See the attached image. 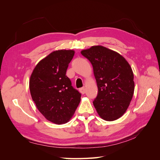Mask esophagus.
<instances>
[{
    "label": "esophagus",
    "instance_id": "34e87169",
    "mask_svg": "<svg viewBox=\"0 0 160 160\" xmlns=\"http://www.w3.org/2000/svg\"><path fill=\"white\" fill-rule=\"evenodd\" d=\"M79 91L82 94H85V88H82L79 89Z\"/></svg>",
    "mask_w": 160,
    "mask_h": 160
}]
</instances>
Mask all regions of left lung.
<instances>
[{"mask_svg": "<svg viewBox=\"0 0 160 160\" xmlns=\"http://www.w3.org/2000/svg\"><path fill=\"white\" fill-rule=\"evenodd\" d=\"M81 54L93 65L98 93L93 103L105 121H114L124 114L134 92L133 73L128 62L118 52L103 46H93Z\"/></svg>", "mask_w": 160, "mask_h": 160, "instance_id": "left-lung-1", "label": "left lung"}]
</instances>
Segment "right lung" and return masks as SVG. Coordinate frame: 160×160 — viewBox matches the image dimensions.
Returning <instances> with one entry per match:
<instances>
[{
  "instance_id": "1",
  "label": "right lung",
  "mask_w": 160,
  "mask_h": 160,
  "mask_svg": "<svg viewBox=\"0 0 160 160\" xmlns=\"http://www.w3.org/2000/svg\"><path fill=\"white\" fill-rule=\"evenodd\" d=\"M74 54L72 50L53 51L38 62L31 75L29 89L37 108L56 124L68 122L81 101V94L66 75Z\"/></svg>"
}]
</instances>
